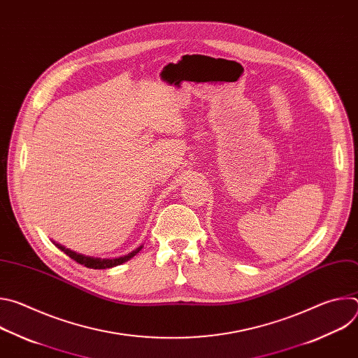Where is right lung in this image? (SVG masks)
<instances>
[{"instance_id":"add662e5","label":"right lung","mask_w":358,"mask_h":358,"mask_svg":"<svg viewBox=\"0 0 358 358\" xmlns=\"http://www.w3.org/2000/svg\"><path fill=\"white\" fill-rule=\"evenodd\" d=\"M54 243H55V242H54ZM55 245H57L62 252H65L71 259L76 261V262L80 264V265H85L86 268H90V269H108V268H113V266L122 265L123 262H126V261H129L130 258H133L134 255L140 250V248H138V249L133 250L130 255H127V257H122V258H116V259H99V258L85 257V255L76 253V252H73V250H71V249H68V248H65V246H62V245H59V243H55Z\"/></svg>"}]
</instances>
